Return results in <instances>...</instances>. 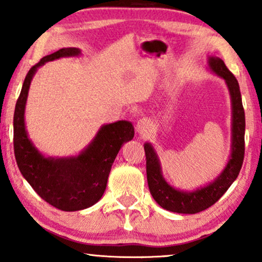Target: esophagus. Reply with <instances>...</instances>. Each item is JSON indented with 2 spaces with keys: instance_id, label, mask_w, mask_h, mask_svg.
Here are the masks:
<instances>
[{
  "instance_id": "1",
  "label": "esophagus",
  "mask_w": 262,
  "mask_h": 262,
  "mask_svg": "<svg viewBox=\"0 0 262 262\" xmlns=\"http://www.w3.org/2000/svg\"><path fill=\"white\" fill-rule=\"evenodd\" d=\"M151 128H153V125L151 122L148 120V119L143 118L141 120L137 121V126H136V130L141 136H149V134L151 132Z\"/></svg>"
}]
</instances>
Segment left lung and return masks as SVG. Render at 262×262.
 Returning <instances> with one entry per match:
<instances>
[{
	"label": "left lung",
	"instance_id": "8db88e82",
	"mask_svg": "<svg viewBox=\"0 0 262 262\" xmlns=\"http://www.w3.org/2000/svg\"><path fill=\"white\" fill-rule=\"evenodd\" d=\"M209 67L216 75L226 81L232 102V150L227 165L214 182L195 190L185 192L170 186L161 175L159 159L150 143L144 144L146 151L147 181L150 194L161 208L179 214H196L214 205L239 175L244 160L245 115L239 85L237 79L217 57L209 58Z\"/></svg>",
	"mask_w": 262,
	"mask_h": 262
}]
</instances>
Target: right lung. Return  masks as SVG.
I'll return each mask as SVG.
<instances>
[{
	"label": "right lung",
	"mask_w": 262,
	"mask_h": 262,
	"mask_svg": "<svg viewBox=\"0 0 262 262\" xmlns=\"http://www.w3.org/2000/svg\"><path fill=\"white\" fill-rule=\"evenodd\" d=\"M80 53L79 48H62L35 64L25 76L13 118L14 156L21 175L45 202L63 211L90 208L102 198L119 150L135 135L130 121L103 125L85 150L68 158L43 157L29 140L24 113L29 87L37 68L50 60Z\"/></svg>",
	"instance_id": "1"
}]
</instances>
